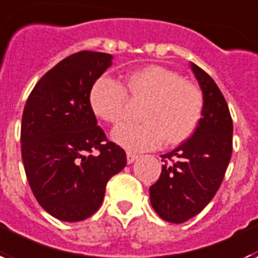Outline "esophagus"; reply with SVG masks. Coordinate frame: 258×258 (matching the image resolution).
Returning a JSON list of instances; mask_svg holds the SVG:
<instances>
[{"label":"esophagus","instance_id":"obj_1","mask_svg":"<svg viewBox=\"0 0 258 258\" xmlns=\"http://www.w3.org/2000/svg\"><path fill=\"white\" fill-rule=\"evenodd\" d=\"M138 158V154H134V153H127V162L128 164H133L134 161Z\"/></svg>","mask_w":258,"mask_h":258}]
</instances>
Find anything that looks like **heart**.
Instances as JSON below:
<instances>
[{"instance_id":"heart-1","label":"heart","mask_w":258,"mask_h":258,"mask_svg":"<svg viewBox=\"0 0 258 258\" xmlns=\"http://www.w3.org/2000/svg\"><path fill=\"white\" fill-rule=\"evenodd\" d=\"M127 94L145 101L141 124H123L112 131L113 142L127 150H150L164 139L168 145H180L192 137L202 119L203 96L199 88L158 64L130 73L123 85L109 77H100L90 89V108L98 119L117 124Z\"/></svg>"}]
</instances>
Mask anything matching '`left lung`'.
<instances>
[{
  "label": "left lung",
  "mask_w": 258,
  "mask_h": 258,
  "mask_svg": "<svg viewBox=\"0 0 258 258\" xmlns=\"http://www.w3.org/2000/svg\"><path fill=\"white\" fill-rule=\"evenodd\" d=\"M203 92V113L194 135L168 154L150 202L166 222L182 223L198 215L219 189L233 151V120L215 81L190 63Z\"/></svg>",
  "instance_id": "obj_1"
}]
</instances>
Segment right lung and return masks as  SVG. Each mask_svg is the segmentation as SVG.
Masks as SVG:
<instances>
[{"mask_svg": "<svg viewBox=\"0 0 258 258\" xmlns=\"http://www.w3.org/2000/svg\"><path fill=\"white\" fill-rule=\"evenodd\" d=\"M111 64L105 52L70 55L39 80L24 107L25 174L39 204L59 221L93 215L109 178L127 164L125 151L108 141L89 104L94 81Z\"/></svg>", "mask_w": 258, "mask_h": 258, "instance_id": "obj_1", "label": "right lung"}]
</instances>
